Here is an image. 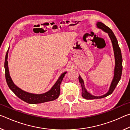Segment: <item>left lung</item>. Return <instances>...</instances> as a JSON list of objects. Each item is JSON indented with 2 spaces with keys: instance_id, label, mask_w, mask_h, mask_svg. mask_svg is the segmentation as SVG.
<instances>
[{
  "instance_id": "8db88e82",
  "label": "left lung",
  "mask_w": 130,
  "mask_h": 130,
  "mask_svg": "<svg viewBox=\"0 0 130 130\" xmlns=\"http://www.w3.org/2000/svg\"><path fill=\"white\" fill-rule=\"evenodd\" d=\"M96 26L98 28L102 29L105 32H107L108 34L110 39H111L112 43V46L114 52V56H115V69H114V76L113 80L112 81L111 84L110 85L109 91H108L106 93L104 94V95L100 96H95L91 94L89 92H88L87 89H85L84 83V81L81 77L80 76L78 77L79 82L80 83L81 88H82V96L85 99L87 100H91V99H102L103 98L108 96L109 94L112 93L114 89H115L116 85H118L119 81H120L122 76V53H121V50L119 46L117 39H116L115 34H113L112 31L111 30V28L107 27L106 25H105L104 23L100 22H98L96 23Z\"/></svg>"
}]
</instances>
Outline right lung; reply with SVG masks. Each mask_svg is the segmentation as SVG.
Returning a JSON list of instances; mask_svg holds the SVG:
<instances>
[{
  "label": "right lung",
  "instance_id": "right-lung-1",
  "mask_svg": "<svg viewBox=\"0 0 130 130\" xmlns=\"http://www.w3.org/2000/svg\"><path fill=\"white\" fill-rule=\"evenodd\" d=\"M9 49V48H8ZM8 49L6 53L5 62H4V69H5V77L7 84L10 89L14 92L15 95L19 99L29 104H39V103H45L50 101H53L57 99L60 93V84L62 81L63 77L65 76L67 72L61 74L60 77L54 84L49 91L42 94H34L28 93L18 87L13 82L10 76L9 70L8 67Z\"/></svg>",
  "mask_w": 130,
  "mask_h": 130
}]
</instances>
